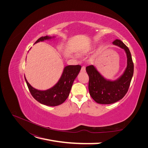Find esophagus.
I'll return each mask as SVG.
<instances>
[{
	"label": "esophagus",
	"mask_w": 148,
	"mask_h": 148,
	"mask_svg": "<svg viewBox=\"0 0 148 148\" xmlns=\"http://www.w3.org/2000/svg\"><path fill=\"white\" fill-rule=\"evenodd\" d=\"M81 71H82V72H85V71H86V68H85L84 66H83L82 67Z\"/></svg>",
	"instance_id": "esophagus-1"
}]
</instances>
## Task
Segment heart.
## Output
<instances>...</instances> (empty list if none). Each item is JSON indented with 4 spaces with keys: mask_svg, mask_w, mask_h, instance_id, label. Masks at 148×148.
Wrapping results in <instances>:
<instances>
[{
    "mask_svg": "<svg viewBox=\"0 0 148 148\" xmlns=\"http://www.w3.org/2000/svg\"><path fill=\"white\" fill-rule=\"evenodd\" d=\"M92 49V45H89L88 47H87L85 50H82V51H80V54H85V53H87L88 52H89L91 49Z\"/></svg>",
    "mask_w": 148,
    "mask_h": 148,
    "instance_id": "obj_1",
    "label": "heart"
}]
</instances>
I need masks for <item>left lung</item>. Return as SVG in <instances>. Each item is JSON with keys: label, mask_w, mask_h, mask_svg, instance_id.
Wrapping results in <instances>:
<instances>
[{"label": "left lung", "mask_w": 148, "mask_h": 148, "mask_svg": "<svg viewBox=\"0 0 148 148\" xmlns=\"http://www.w3.org/2000/svg\"><path fill=\"white\" fill-rule=\"evenodd\" d=\"M113 44L123 49L127 54V67L118 79L114 80L106 79L94 65L86 68L89 77L90 95L98 104H110L121 99L128 92L133 75L134 64L129 49L119 40H116Z\"/></svg>", "instance_id": "left-lung-1"}]
</instances>
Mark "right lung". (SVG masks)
<instances>
[{"label": "right lung", "instance_id": "right-lung-1", "mask_svg": "<svg viewBox=\"0 0 148 148\" xmlns=\"http://www.w3.org/2000/svg\"><path fill=\"white\" fill-rule=\"evenodd\" d=\"M54 38L55 36H42L35 44L45 40H50ZM81 68L79 65L66 66L57 83L52 88L45 90L35 89L29 83L25 77V78L31 95L37 101L45 106H57L63 103L67 99L73 82L78 75Z\"/></svg>", "mask_w": 148, "mask_h": 148}]
</instances>
